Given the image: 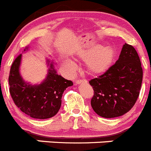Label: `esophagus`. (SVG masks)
Wrapping results in <instances>:
<instances>
[{"instance_id":"1","label":"esophagus","mask_w":151,"mask_h":151,"mask_svg":"<svg viewBox=\"0 0 151 151\" xmlns=\"http://www.w3.org/2000/svg\"><path fill=\"white\" fill-rule=\"evenodd\" d=\"M87 81L85 79H78L76 81V83L77 85H79V84H81V83H86Z\"/></svg>"}]
</instances>
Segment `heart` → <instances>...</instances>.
Masks as SVG:
<instances>
[{
	"instance_id": "heart-1",
	"label": "heart",
	"mask_w": 151,
	"mask_h": 151,
	"mask_svg": "<svg viewBox=\"0 0 151 151\" xmlns=\"http://www.w3.org/2000/svg\"><path fill=\"white\" fill-rule=\"evenodd\" d=\"M78 57L86 60L88 72L93 76H98L107 72L112 66L115 59L116 52L112 47L103 48L101 45H95L87 50L78 52ZM65 67L70 71L75 69V63L69 59L63 60Z\"/></svg>"
}]
</instances>
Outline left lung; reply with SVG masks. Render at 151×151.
<instances>
[{
  "mask_svg": "<svg viewBox=\"0 0 151 151\" xmlns=\"http://www.w3.org/2000/svg\"><path fill=\"white\" fill-rule=\"evenodd\" d=\"M142 77L139 55L133 46L125 43L116 63L104 74L89 81L94 91L91 101L93 111L106 118L128 112L139 97Z\"/></svg>",
  "mask_w": 151,
  "mask_h": 151,
  "instance_id": "left-lung-1",
  "label": "left lung"
}]
</instances>
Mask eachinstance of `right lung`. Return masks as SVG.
<instances>
[{
  "label": "right lung",
  "instance_id": "1",
  "mask_svg": "<svg viewBox=\"0 0 151 151\" xmlns=\"http://www.w3.org/2000/svg\"><path fill=\"white\" fill-rule=\"evenodd\" d=\"M27 50L26 48L24 51ZM22 55L15 59L9 76V93L16 106L22 112L36 119H47L55 116L61 106L63 91L73 85L57 73L53 63L49 65L45 79L40 85H31L21 76L19 66Z\"/></svg>",
  "mask_w": 151,
  "mask_h": 151
}]
</instances>
